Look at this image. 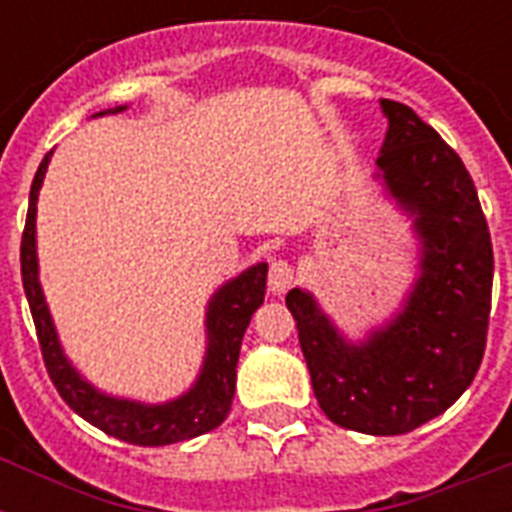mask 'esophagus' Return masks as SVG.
Returning <instances> with one entry per match:
<instances>
[{
  "mask_svg": "<svg viewBox=\"0 0 512 512\" xmlns=\"http://www.w3.org/2000/svg\"><path fill=\"white\" fill-rule=\"evenodd\" d=\"M295 284V271L287 260H273L271 271H268V289L271 295H284L289 287Z\"/></svg>",
  "mask_w": 512,
  "mask_h": 512,
  "instance_id": "obj_1",
  "label": "esophagus"
}]
</instances>
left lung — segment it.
Wrapping results in <instances>:
<instances>
[{"instance_id":"8db88e82","label":"left lung","mask_w":512,"mask_h":512,"mask_svg":"<svg viewBox=\"0 0 512 512\" xmlns=\"http://www.w3.org/2000/svg\"><path fill=\"white\" fill-rule=\"evenodd\" d=\"M388 132L374 180L412 220L417 276L401 308L350 340L308 289L287 308L329 420L366 436H401L444 414L468 390L486 348L494 255L465 164L430 124L380 100Z\"/></svg>"}]
</instances>
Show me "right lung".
I'll return each mask as SVG.
<instances>
[{"mask_svg":"<svg viewBox=\"0 0 512 512\" xmlns=\"http://www.w3.org/2000/svg\"><path fill=\"white\" fill-rule=\"evenodd\" d=\"M127 106L108 108L95 116L119 114ZM52 159V151L42 159L39 170L28 193L26 231L20 241V273H23V289H26L28 308L34 316L36 337L42 345L44 366L50 372V380L71 409L82 420L100 428L108 436L127 441L135 446H167L188 438L204 436L215 430L228 417L236 390V364L244 332L249 327L252 313L263 305L265 279H268V263L249 265L247 271L233 276L215 289L209 297L207 313H204V332H207V348L204 361L191 382V388L180 396L162 401V404H146L135 398L114 396L106 390L95 388L84 377L66 350L60 345L58 329L52 321V313L44 300L42 281H39V255H36V201L42 191L44 172Z\"/></svg>","mask_w":512,"mask_h":512,"instance_id":"add662e5","label":"right lung"}]
</instances>
